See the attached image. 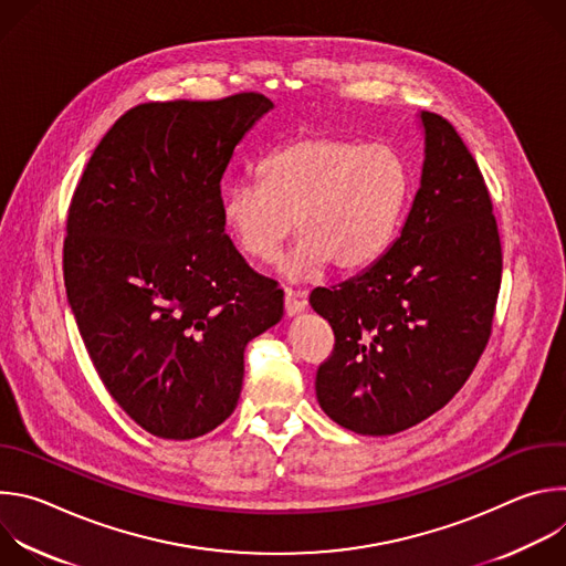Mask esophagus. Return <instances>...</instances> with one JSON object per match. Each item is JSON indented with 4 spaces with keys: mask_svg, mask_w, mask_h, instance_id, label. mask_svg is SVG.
<instances>
[{
    "mask_svg": "<svg viewBox=\"0 0 566 566\" xmlns=\"http://www.w3.org/2000/svg\"><path fill=\"white\" fill-rule=\"evenodd\" d=\"M306 306L304 293L302 291H293V289H284V311L286 315H297L302 313Z\"/></svg>",
    "mask_w": 566,
    "mask_h": 566,
    "instance_id": "34e87169",
    "label": "esophagus"
}]
</instances>
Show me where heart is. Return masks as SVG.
<instances>
[{
    "instance_id": "obj_1",
    "label": "heart",
    "mask_w": 566,
    "mask_h": 566,
    "mask_svg": "<svg viewBox=\"0 0 566 566\" xmlns=\"http://www.w3.org/2000/svg\"><path fill=\"white\" fill-rule=\"evenodd\" d=\"M408 188V166L394 147L308 132L264 160L262 181L228 186L221 217L234 247L260 264L273 262L297 226L302 234L284 273L302 280L327 262L336 271H356L376 260Z\"/></svg>"
}]
</instances>
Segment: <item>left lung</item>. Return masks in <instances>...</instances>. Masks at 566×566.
Masks as SVG:
<instances>
[{"mask_svg": "<svg viewBox=\"0 0 566 566\" xmlns=\"http://www.w3.org/2000/svg\"><path fill=\"white\" fill-rule=\"evenodd\" d=\"M421 188L398 239L367 271L313 289L336 336L315 396L338 426L369 437L408 430L463 387L493 332L502 241L470 149L439 114L421 112Z\"/></svg>", "mask_w": 566, "mask_h": 566, "instance_id": "left-lung-1", "label": "left lung"}]
</instances>
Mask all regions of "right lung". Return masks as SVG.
<instances>
[{
  "instance_id": "1",
  "label": "right lung",
  "mask_w": 566,
  "mask_h": 566,
  "mask_svg": "<svg viewBox=\"0 0 566 566\" xmlns=\"http://www.w3.org/2000/svg\"><path fill=\"white\" fill-rule=\"evenodd\" d=\"M271 107L258 92L136 105L75 186L66 297L103 385L154 437L221 426L247 345L284 313V291L237 253L221 217L232 151Z\"/></svg>"
}]
</instances>
